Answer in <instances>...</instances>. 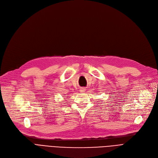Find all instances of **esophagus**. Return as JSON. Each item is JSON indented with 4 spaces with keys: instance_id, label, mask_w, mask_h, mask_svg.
<instances>
[{
    "instance_id": "esophagus-1",
    "label": "esophagus",
    "mask_w": 158,
    "mask_h": 158,
    "mask_svg": "<svg viewBox=\"0 0 158 158\" xmlns=\"http://www.w3.org/2000/svg\"><path fill=\"white\" fill-rule=\"evenodd\" d=\"M85 91V89H84V88H81L80 89V91L81 92H84Z\"/></svg>"
}]
</instances>
